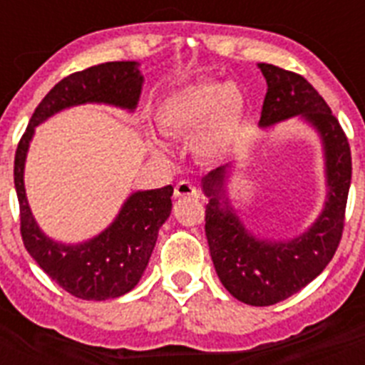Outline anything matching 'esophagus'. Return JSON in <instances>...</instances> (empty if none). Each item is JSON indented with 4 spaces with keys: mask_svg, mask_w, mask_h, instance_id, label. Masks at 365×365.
Here are the masks:
<instances>
[{
    "mask_svg": "<svg viewBox=\"0 0 365 365\" xmlns=\"http://www.w3.org/2000/svg\"><path fill=\"white\" fill-rule=\"evenodd\" d=\"M175 197H199V190L188 180H180L175 185Z\"/></svg>",
    "mask_w": 365,
    "mask_h": 365,
    "instance_id": "34e87169",
    "label": "esophagus"
}]
</instances>
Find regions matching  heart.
I'll list each match as a JSON object with an SVG mask.
<instances>
[{
    "mask_svg": "<svg viewBox=\"0 0 365 365\" xmlns=\"http://www.w3.org/2000/svg\"><path fill=\"white\" fill-rule=\"evenodd\" d=\"M245 102L240 91L219 80H202L168 96L157 113L164 131L172 135H190L199 130V153L217 157L227 150L243 122Z\"/></svg>",
    "mask_w": 365,
    "mask_h": 365,
    "instance_id": "1",
    "label": "heart"
}]
</instances>
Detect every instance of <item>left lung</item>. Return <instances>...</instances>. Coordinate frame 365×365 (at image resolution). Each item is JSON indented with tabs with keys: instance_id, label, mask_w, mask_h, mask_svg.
<instances>
[{
	"instance_id": "1",
	"label": "left lung",
	"mask_w": 365,
	"mask_h": 365,
	"mask_svg": "<svg viewBox=\"0 0 365 365\" xmlns=\"http://www.w3.org/2000/svg\"><path fill=\"white\" fill-rule=\"evenodd\" d=\"M267 80L261 125L285 118H307L320 131L327 157L329 199L318 221L292 241L269 243L248 234L225 201L221 206L225 168L202 179L210 202L205 210V232L215 272L228 292L240 302L267 307L283 302L312 279L333 259L346 225L351 185V148L340 122L320 93L302 74L259 63Z\"/></svg>"
}]
</instances>
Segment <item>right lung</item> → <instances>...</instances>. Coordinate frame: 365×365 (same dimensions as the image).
Returning a JSON list of instances; mask_svg holds the SVG:
<instances>
[{"label": "right lung", "mask_w": 365, "mask_h": 365, "mask_svg": "<svg viewBox=\"0 0 365 365\" xmlns=\"http://www.w3.org/2000/svg\"><path fill=\"white\" fill-rule=\"evenodd\" d=\"M143 76L135 62H108L78 71L56 83L32 113L14 157L19 232L27 252L63 291L80 299L118 298L138 283L153 252L159 228L172 212L173 186L133 193L106 232L76 247L45 237L29 210L24 166L34 125L69 106L106 102L135 109Z\"/></svg>", "instance_id": "right-lung-1"}]
</instances>
